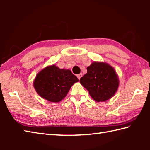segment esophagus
Returning <instances> with one entry per match:
<instances>
[{
    "mask_svg": "<svg viewBox=\"0 0 150 150\" xmlns=\"http://www.w3.org/2000/svg\"><path fill=\"white\" fill-rule=\"evenodd\" d=\"M77 77H78V79H79V80H80V79L82 77V73H80V74H79V75H77Z\"/></svg>",
    "mask_w": 150,
    "mask_h": 150,
    "instance_id": "1",
    "label": "esophagus"
}]
</instances>
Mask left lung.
<instances>
[{
    "instance_id": "left-lung-1",
    "label": "left lung",
    "mask_w": 150,
    "mask_h": 150,
    "mask_svg": "<svg viewBox=\"0 0 150 150\" xmlns=\"http://www.w3.org/2000/svg\"><path fill=\"white\" fill-rule=\"evenodd\" d=\"M80 83L96 102L109 100L117 92L119 80L115 70L108 63L93 62L87 67V73Z\"/></svg>"
}]
</instances>
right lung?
<instances>
[{
    "label": "right lung",
    "mask_w": 150,
    "mask_h": 150,
    "mask_svg": "<svg viewBox=\"0 0 150 150\" xmlns=\"http://www.w3.org/2000/svg\"><path fill=\"white\" fill-rule=\"evenodd\" d=\"M78 78L69 69H60L56 65L44 68L37 73L33 87L40 96L52 103H59L68 94Z\"/></svg>",
    "instance_id": "add662e5"
}]
</instances>
